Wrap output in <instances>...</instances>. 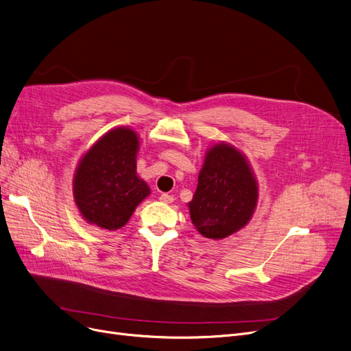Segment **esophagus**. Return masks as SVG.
I'll use <instances>...</instances> for the list:
<instances>
[{
    "label": "esophagus",
    "instance_id": "obj_1",
    "mask_svg": "<svg viewBox=\"0 0 351 351\" xmlns=\"http://www.w3.org/2000/svg\"><path fill=\"white\" fill-rule=\"evenodd\" d=\"M159 199H160V202H163V204H172L173 202V196L168 195V193H162Z\"/></svg>",
    "mask_w": 351,
    "mask_h": 351
}]
</instances>
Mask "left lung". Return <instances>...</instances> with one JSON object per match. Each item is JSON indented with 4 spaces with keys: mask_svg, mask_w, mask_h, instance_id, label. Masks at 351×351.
Masks as SVG:
<instances>
[{
    "mask_svg": "<svg viewBox=\"0 0 351 351\" xmlns=\"http://www.w3.org/2000/svg\"><path fill=\"white\" fill-rule=\"evenodd\" d=\"M257 182L246 158L219 142L206 152L189 202L192 223L208 239H225L247 225L257 204Z\"/></svg>",
    "mask_w": 351,
    "mask_h": 351,
    "instance_id": "1",
    "label": "left lung"
}]
</instances>
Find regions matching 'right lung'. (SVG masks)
<instances>
[{
  "label": "right lung",
  "mask_w": 351,
  "mask_h": 351,
  "mask_svg": "<svg viewBox=\"0 0 351 351\" xmlns=\"http://www.w3.org/2000/svg\"><path fill=\"white\" fill-rule=\"evenodd\" d=\"M138 134L121 126L106 132L82 156L73 175V199L90 225L117 230L151 193L136 175Z\"/></svg>",
  "instance_id": "right-lung-1"
}]
</instances>
